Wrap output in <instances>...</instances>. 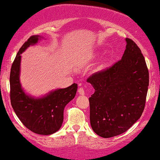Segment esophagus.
I'll return each mask as SVG.
<instances>
[{"label": "esophagus", "mask_w": 160, "mask_h": 160, "mask_svg": "<svg viewBox=\"0 0 160 160\" xmlns=\"http://www.w3.org/2000/svg\"><path fill=\"white\" fill-rule=\"evenodd\" d=\"M78 93L79 95H83L85 94V92H84V89L82 88H79L78 89Z\"/></svg>", "instance_id": "34e87169"}]
</instances>
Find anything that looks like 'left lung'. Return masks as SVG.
I'll list each match as a JSON object with an SVG mask.
<instances>
[{
  "instance_id": "1",
  "label": "left lung",
  "mask_w": 160,
  "mask_h": 160,
  "mask_svg": "<svg viewBox=\"0 0 160 160\" xmlns=\"http://www.w3.org/2000/svg\"><path fill=\"white\" fill-rule=\"evenodd\" d=\"M120 61L88 78L95 92L89 98L90 124L96 134L110 138L124 133L145 108L149 74L141 50L130 38Z\"/></svg>"
}]
</instances>
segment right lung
Segmentation results:
<instances>
[{"label": "right lung", "instance_id": "obj_1", "mask_svg": "<svg viewBox=\"0 0 160 160\" xmlns=\"http://www.w3.org/2000/svg\"><path fill=\"white\" fill-rule=\"evenodd\" d=\"M43 38L42 36H32L22 45L12 65L9 83L11 104L22 124L35 133L48 136L58 131L62 127L64 109L74 98L78 84L51 90L38 97L25 92L20 81L21 54Z\"/></svg>", "mask_w": 160, "mask_h": 160}]
</instances>
